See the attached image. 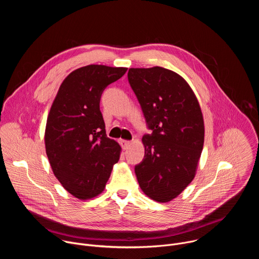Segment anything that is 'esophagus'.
Segmentation results:
<instances>
[{"instance_id": "esophagus-1", "label": "esophagus", "mask_w": 259, "mask_h": 259, "mask_svg": "<svg viewBox=\"0 0 259 259\" xmlns=\"http://www.w3.org/2000/svg\"><path fill=\"white\" fill-rule=\"evenodd\" d=\"M120 143H121V145H122V147L124 150H127L128 147L131 145V141H129V140H124V139H121L120 140Z\"/></svg>"}]
</instances>
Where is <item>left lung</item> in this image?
I'll return each mask as SVG.
<instances>
[{
	"instance_id": "8db88e82",
	"label": "left lung",
	"mask_w": 259,
	"mask_h": 259,
	"mask_svg": "<svg viewBox=\"0 0 259 259\" xmlns=\"http://www.w3.org/2000/svg\"><path fill=\"white\" fill-rule=\"evenodd\" d=\"M128 81L152 134H144V158L134 168L142 192L165 203L195 177L204 144V121L193 90L176 72L155 66L129 68Z\"/></svg>"
}]
</instances>
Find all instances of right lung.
<instances>
[{"label": "right lung", "mask_w": 259, "mask_h": 259, "mask_svg": "<svg viewBox=\"0 0 259 259\" xmlns=\"http://www.w3.org/2000/svg\"><path fill=\"white\" fill-rule=\"evenodd\" d=\"M126 67L91 64L70 72L59 87L47 119L46 154L62 187L80 200L101 194L121 146L105 133L100 112L104 89Z\"/></svg>", "instance_id": "add662e5"}]
</instances>
